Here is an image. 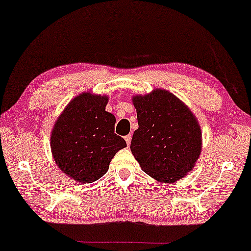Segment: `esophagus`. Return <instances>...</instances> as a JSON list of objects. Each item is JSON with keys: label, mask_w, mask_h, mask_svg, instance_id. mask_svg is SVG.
Masks as SVG:
<instances>
[{"label": "esophagus", "mask_w": 251, "mask_h": 251, "mask_svg": "<svg viewBox=\"0 0 251 251\" xmlns=\"http://www.w3.org/2000/svg\"><path fill=\"white\" fill-rule=\"evenodd\" d=\"M125 141H126L127 146H129L130 141H132V135H130V134H128V135H126V136H125Z\"/></svg>", "instance_id": "1"}]
</instances>
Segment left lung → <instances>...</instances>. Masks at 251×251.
<instances>
[{
  "instance_id": "1",
  "label": "left lung",
  "mask_w": 251,
  "mask_h": 251,
  "mask_svg": "<svg viewBox=\"0 0 251 251\" xmlns=\"http://www.w3.org/2000/svg\"><path fill=\"white\" fill-rule=\"evenodd\" d=\"M139 128L130 151L144 173L159 182L181 179L201 152V129L191 110L171 92L133 97Z\"/></svg>"
}]
</instances>
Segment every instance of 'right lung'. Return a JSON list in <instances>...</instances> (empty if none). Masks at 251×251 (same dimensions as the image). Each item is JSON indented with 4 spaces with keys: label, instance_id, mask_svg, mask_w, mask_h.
<instances>
[{
    "label": "right lung",
    "instance_id": "add662e5",
    "mask_svg": "<svg viewBox=\"0 0 251 251\" xmlns=\"http://www.w3.org/2000/svg\"><path fill=\"white\" fill-rule=\"evenodd\" d=\"M108 97L89 92L77 95L56 119L51 134L55 164L76 182L102 177L116 153L126 147L115 134V116L105 111Z\"/></svg>",
    "mask_w": 251,
    "mask_h": 251
}]
</instances>
